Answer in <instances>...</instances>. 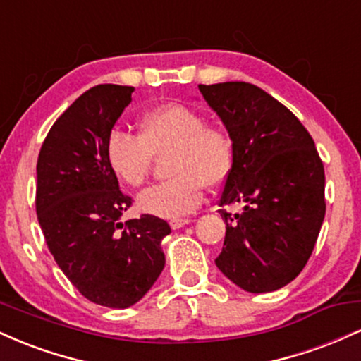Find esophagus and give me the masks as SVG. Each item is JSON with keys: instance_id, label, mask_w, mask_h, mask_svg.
<instances>
[{"instance_id": "esophagus-1", "label": "esophagus", "mask_w": 361, "mask_h": 361, "mask_svg": "<svg viewBox=\"0 0 361 361\" xmlns=\"http://www.w3.org/2000/svg\"><path fill=\"white\" fill-rule=\"evenodd\" d=\"M192 221L190 219H173L171 222H169V226H171V229H181V227L186 226V224H190Z\"/></svg>"}]
</instances>
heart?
Returning a JSON list of instances; mask_svg holds the SVG:
<instances>
[{
    "label": "heart",
    "mask_w": 361,
    "mask_h": 361,
    "mask_svg": "<svg viewBox=\"0 0 361 361\" xmlns=\"http://www.w3.org/2000/svg\"><path fill=\"white\" fill-rule=\"evenodd\" d=\"M171 178L139 195L142 212L176 219L193 212L204 198V186L222 185L233 171L234 144L224 128L207 126L200 111L183 103H164L139 118V135L115 128L105 144L106 163L128 186H142L154 156L168 152Z\"/></svg>",
    "instance_id": "obj_1"
}]
</instances>
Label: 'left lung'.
<instances>
[{
    "label": "left lung",
    "mask_w": 361,
    "mask_h": 361,
    "mask_svg": "<svg viewBox=\"0 0 361 361\" xmlns=\"http://www.w3.org/2000/svg\"><path fill=\"white\" fill-rule=\"evenodd\" d=\"M234 144L219 198L226 239L215 264L251 293L279 290L304 270L326 214L324 164L307 128L279 100L244 81L198 85ZM243 203L241 214L223 207Z\"/></svg>",
    "instance_id": "left-lung-1"
}]
</instances>
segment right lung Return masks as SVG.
Instances as JSON below:
<instances>
[{"label":"right lung","mask_w":361,"mask_h":361,"mask_svg":"<svg viewBox=\"0 0 361 361\" xmlns=\"http://www.w3.org/2000/svg\"><path fill=\"white\" fill-rule=\"evenodd\" d=\"M132 86L98 85L49 130L37 159L35 209L49 251L86 299L111 309L134 305L164 268L168 222L151 214L120 222L132 198L118 188L106 137L132 102Z\"/></svg>","instance_id":"obj_1"}]
</instances>
